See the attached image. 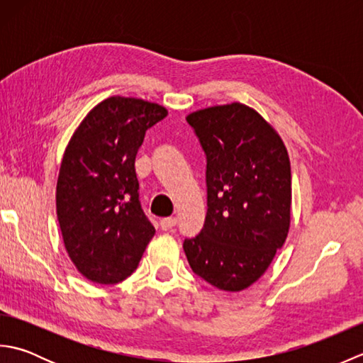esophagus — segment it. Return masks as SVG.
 <instances>
[{"label":"esophagus","mask_w":363,"mask_h":363,"mask_svg":"<svg viewBox=\"0 0 363 363\" xmlns=\"http://www.w3.org/2000/svg\"><path fill=\"white\" fill-rule=\"evenodd\" d=\"M176 223H177V220L176 218H164L160 221V228L164 229V230H169V229H173L174 226H176Z\"/></svg>","instance_id":"1"}]
</instances>
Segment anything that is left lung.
Wrapping results in <instances>:
<instances>
[{
    "label": "left lung",
    "mask_w": 363,
    "mask_h": 363,
    "mask_svg": "<svg viewBox=\"0 0 363 363\" xmlns=\"http://www.w3.org/2000/svg\"><path fill=\"white\" fill-rule=\"evenodd\" d=\"M207 159V213L184 240L191 269L213 287L242 291L256 282L290 229L291 172L281 135L242 103L187 115Z\"/></svg>",
    "instance_id": "8db88e82"
}]
</instances>
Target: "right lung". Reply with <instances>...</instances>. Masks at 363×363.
I'll list each match as a JSON object with an SVG mask.
<instances>
[{
	"label": "right lung",
	"mask_w": 363,
	"mask_h": 363,
	"mask_svg": "<svg viewBox=\"0 0 363 363\" xmlns=\"http://www.w3.org/2000/svg\"><path fill=\"white\" fill-rule=\"evenodd\" d=\"M164 106L111 96L96 104L68 142L56 187L65 250L78 272L117 284L134 272L156 229L138 201L135 156Z\"/></svg>",
	"instance_id": "obj_1"
}]
</instances>
